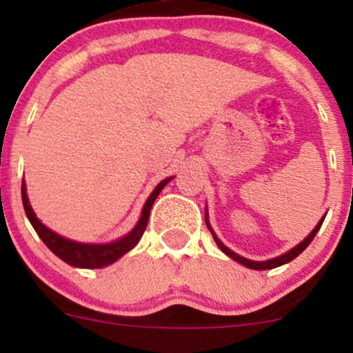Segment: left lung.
I'll use <instances>...</instances> for the list:
<instances>
[{
	"label": "left lung",
	"mask_w": 353,
	"mask_h": 353,
	"mask_svg": "<svg viewBox=\"0 0 353 353\" xmlns=\"http://www.w3.org/2000/svg\"><path fill=\"white\" fill-rule=\"evenodd\" d=\"M323 219H325V216H323L322 219H320V221H319V224L315 225V229L312 230V232L309 234V236H307L305 239H303V241L301 242V244H299V245H295L294 249H290L289 252H287V254H282V255H279V257H275V259H270V261H264V262H255V261H249V259H245V257H241V255H237L236 252H232V250L228 249V247H225L224 244H222V242L219 241V239H217L216 234L212 232V229H210V225H209V222H208V217H205V224H208L209 230H210V232H212V236H214V241L217 242L219 249H221L222 252H224V254H228L230 259H234V261H237L239 264H242V265L249 267V269H254V270H267V269H275V267H279V265H283V264H287V262L294 261V259L297 257L299 254H302L303 250H305L307 247H309L310 242L314 241L315 234L319 232V229H320V225H322Z\"/></svg>",
	"instance_id": "obj_1"
}]
</instances>
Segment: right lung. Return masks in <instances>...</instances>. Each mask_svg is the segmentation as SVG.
Instances as JSON below:
<instances>
[{
    "label": "right lung",
    "instance_id": "add662e5",
    "mask_svg": "<svg viewBox=\"0 0 353 353\" xmlns=\"http://www.w3.org/2000/svg\"><path fill=\"white\" fill-rule=\"evenodd\" d=\"M171 181V177L164 179L163 182L157 184V188L152 190V194L149 196V199L145 201L143 214H141L139 222L136 224V228L124 236L119 241L111 242V244H81V242L70 241V239H64L58 236L56 232H52L51 229H48L46 225L39 222V219L36 217V214L31 209L30 202H28L26 196V185H24V181L21 184V197H23V205L24 212H26L28 219H30L31 225H33L38 236L41 237V241L48 245V249L51 250L52 254H56L61 261H64L66 264L72 267H83V269H99V267L109 265L112 262H116L117 259L123 257L125 252L134 247L139 239L143 237L145 225H148L149 221V212H151V208L156 201V197L159 196L161 190L164 189V185Z\"/></svg>",
    "mask_w": 353,
    "mask_h": 353
}]
</instances>
